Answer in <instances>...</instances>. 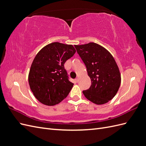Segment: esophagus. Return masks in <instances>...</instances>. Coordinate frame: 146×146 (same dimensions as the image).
I'll use <instances>...</instances> for the list:
<instances>
[{"label": "esophagus", "instance_id": "esophagus-1", "mask_svg": "<svg viewBox=\"0 0 146 146\" xmlns=\"http://www.w3.org/2000/svg\"><path fill=\"white\" fill-rule=\"evenodd\" d=\"M76 82H79V78H77L76 79Z\"/></svg>", "mask_w": 146, "mask_h": 146}]
</instances>
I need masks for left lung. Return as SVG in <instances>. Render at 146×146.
<instances>
[{
    "mask_svg": "<svg viewBox=\"0 0 146 146\" xmlns=\"http://www.w3.org/2000/svg\"><path fill=\"white\" fill-rule=\"evenodd\" d=\"M74 46L91 80L90 88L83 91L84 96L96 105L108 102L116 96L121 82L115 60L105 48L95 42Z\"/></svg>",
    "mask_w": 146,
    "mask_h": 146,
    "instance_id": "left-lung-1",
    "label": "left lung"
}]
</instances>
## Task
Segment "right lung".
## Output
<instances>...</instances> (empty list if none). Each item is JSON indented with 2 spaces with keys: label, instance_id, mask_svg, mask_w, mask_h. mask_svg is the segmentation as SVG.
<instances>
[{
  "label": "right lung",
  "instance_id": "obj_1",
  "mask_svg": "<svg viewBox=\"0 0 146 146\" xmlns=\"http://www.w3.org/2000/svg\"><path fill=\"white\" fill-rule=\"evenodd\" d=\"M76 52L72 45L55 42L44 47L35 57L29 83L34 96L42 104H58L69 94L74 83L68 80L64 64Z\"/></svg>",
  "mask_w": 146,
  "mask_h": 146
}]
</instances>
